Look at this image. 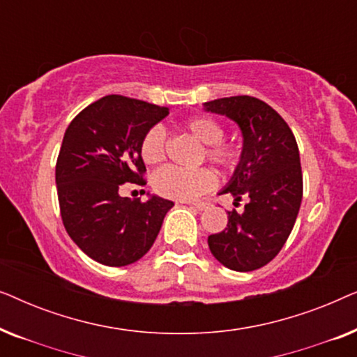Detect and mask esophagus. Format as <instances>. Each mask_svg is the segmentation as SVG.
<instances>
[{"label": "esophagus", "mask_w": 357, "mask_h": 357, "mask_svg": "<svg viewBox=\"0 0 357 357\" xmlns=\"http://www.w3.org/2000/svg\"><path fill=\"white\" fill-rule=\"evenodd\" d=\"M185 203H187V202H185ZM188 204H192V206L197 208L198 211H203V209L208 208V203H204V202H198V203H190L188 202Z\"/></svg>", "instance_id": "obj_1"}]
</instances>
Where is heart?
I'll return each mask as SVG.
<instances>
[{
	"instance_id": "heart-1",
	"label": "heart",
	"mask_w": 357,
	"mask_h": 357,
	"mask_svg": "<svg viewBox=\"0 0 357 357\" xmlns=\"http://www.w3.org/2000/svg\"><path fill=\"white\" fill-rule=\"evenodd\" d=\"M185 128L198 141L206 144L204 154L213 164L224 170H236L242 160V149L237 143L224 139L226 128L216 119L198 115L185 121ZM141 158L146 164H159L167 153V133L162 125H154L146 131L141 139ZM216 174L208 167L195 170L165 165L153 177V187L162 197L190 202L216 187Z\"/></svg>"
}]
</instances>
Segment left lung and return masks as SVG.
<instances>
[{
  "label": "left lung",
  "mask_w": 357,
  "mask_h": 357,
  "mask_svg": "<svg viewBox=\"0 0 357 357\" xmlns=\"http://www.w3.org/2000/svg\"><path fill=\"white\" fill-rule=\"evenodd\" d=\"M241 126L242 160L222 193H231L242 213L227 211V227L208 237L209 250L234 271L265 266L284 245L302 202L299 148L289 125L266 102L234 96L204 104Z\"/></svg>",
  "instance_id": "left-lung-1"
}]
</instances>
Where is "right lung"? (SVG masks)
Here are the masks:
<instances>
[{
    "label": "right lung",
    "instance_id": "obj_1",
    "mask_svg": "<svg viewBox=\"0 0 357 357\" xmlns=\"http://www.w3.org/2000/svg\"><path fill=\"white\" fill-rule=\"evenodd\" d=\"M167 115V107L112 94L81 110L65 131L55 170L63 226L102 265L138 261L174 206L159 197L141 203L119 195L123 183L146 185L141 139Z\"/></svg>",
    "mask_w": 357,
    "mask_h": 357
}]
</instances>
